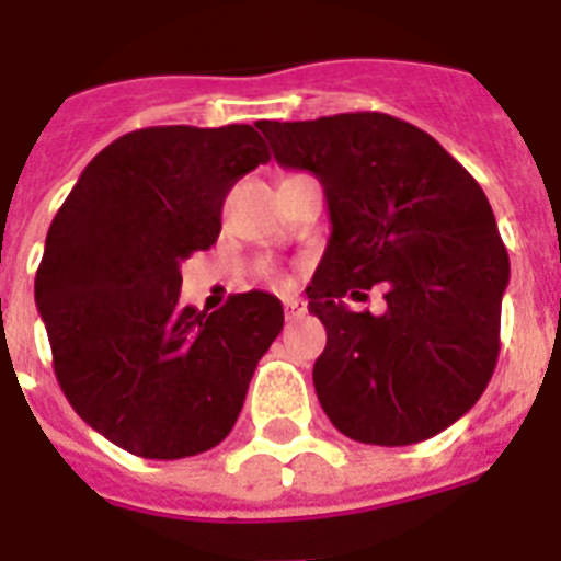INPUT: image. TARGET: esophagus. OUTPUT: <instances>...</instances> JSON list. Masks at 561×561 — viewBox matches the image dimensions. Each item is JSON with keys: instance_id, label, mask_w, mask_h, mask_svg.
<instances>
[{"instance_id": "34e87169", "label": "esophagus", "mask_w": 561, "mask_h": 561, "mask_svg": "<svg viewBox=\"0 0 561 561\" xmlns=\"http://www.w3.org/2000/svg\"><path fill=\"white\" fill-rule=\"evenodd\" d=\"M305 311H308V308H305L302 299H296V296H288V299H285V317H288V320H299Z\"/></svg>"}]
</instances>
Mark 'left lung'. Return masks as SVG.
Returning <instances> with one entry per match:
<instances>
[{
    "label": "left lung",
    "mask_w": 561,
    "mask_h": 561,
    "mask_svg": "<svg viewBox=\"0 0 561 561\" xmlns=\"http://www.w3.org/2000/svg\"><path fill=\"white\" fill-rule=\"evenodd\" d=\"M273 158L325 190L331 239L308 285L325 325L313 389L359 444L407 446L476 407L499 359L510 259L476 178L438 140L380 112L259 121ZM371 284L387 311L352 312Z\"/></svg>",
    "instance_id": "obj_1"
}]
</instances>
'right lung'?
Here are the masks:
<instances>
[{"instance_id":"right-lung-1","label":"right lung","mask_w":561,"mask_h":561,"mask_svg":"<svg viewBox=\"0 0 561 561\" xmlns=\"http://www.w3.org/2000/svg\"><path fill=\"white\" fill-rule=\"evenodd\" d=\"M267 161L253 126H149L108 144L54 216L34 282L54 375L91 430L175 461L230 435L279 336L276 296L207 313L178 302L181 262L216 244L230 186Z\"/></svg>"}]
</instances>
